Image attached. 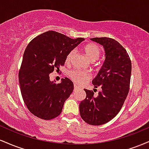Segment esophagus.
Returning <instances> with one entry per match:
<instances>
[{
  "mask_svg": "<svg viewBox=\"0 0 149 149\" xmlns=\"http://www.w3.org/2000/svg\"><path fill=\"white\" fill-rule=\"evenodd\" d=\"M80 88L78 86H77L76 85H74V91H76V90H79Z\"/></svg>",
  "mask_w": 149,
  "mask_h": 149,
  "instance_id": "esophagus-1",
  "label": "esophagus"
}]
</instances>
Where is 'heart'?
<instances>
[{"label": "heart", "mask_w": 149, "mask_h": 149, "mask_svg": "<svg viewBox=\"0 0 149 149\" xmlns=\"http://www.w3.org/2000/svg\"><path fill=\"white\" fill-rule=\"evenodd\" d=\"M84 52L86 56L90 61H95L100 57L101 54V49L96 44H88L84 47ZM74 50H71L68 53L66 56V61L67 62L71 60L72 57ZM69 76L71 80H73L77 84L83 85L86 83L88 80L91 78V73L85 71H80V70L74 69L71 71L69 73Z\"/></svg>", "instance_id": "b5f03b06"}]
</instances>
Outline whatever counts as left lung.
Here are the masks:
<instances>
[{"mask_svg":"<svg viewBox=\"0 0 149 149\" xmlns=\"http://www.w3.org/2000/svg\"><path fill=\"white\" fill-rule=\"evenodd\" d=\"M105 50V61L98 74L92 80L95 88L102 91L95 97L93 91L85 89L86 98L79 105L80 114L85 123L101 125L118 113L130 90L132 64L126 49L111 38H93Z\"/></svg>","mask_w":149,"mask_h":149,"instance_id":"left-lung-1","label":"left lung"}]
</instances>
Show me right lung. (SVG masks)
<instances>
[{
  "label": "right lung",
  "mask_w": 149,
  "mask_h": 149,
  "mask_svg": "<svg viewBox=\"0 0 149 149\" xmlns=\"http://www.w3.org/2000/svg\"><path fill=\"white\" fill-rule=\"evenodd\" d=\"M85 39H72L54 31L38 36L27 45L19 71L22 98L29 111L43 120H51L61 113L65 101L73 90L68 78L61 83L50 81L49 74L64 66L70 51Z\"/></svg>",
  "instance_id": "right-lung-1"
}]
</instances>
